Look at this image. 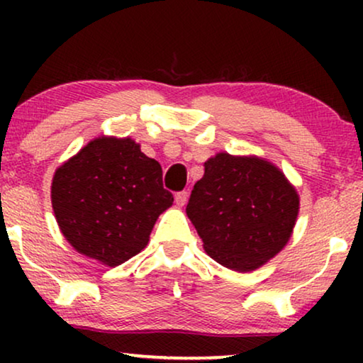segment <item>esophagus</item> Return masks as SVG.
<instances>
[{
  "label": "esophagus",
  "instance_id": "obj_1",
  "mask_svg": "<svg viewBox=\"0 0 363 363\" xmlns=\"http://www.w3.org/2000/svg\"><path fill=\"white\" fill-rule=\"evenodd\" d=\"M188 200V193L186 191H178L175 195V203L178 206H183Z\"/></svg>",
  "mask_w": 363,
  "mask_h": 363
}]
</instances>
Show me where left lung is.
I'll use <instances>...</instances> for the list:
<instances>
[{
	"label": "left lung",
	"instance_id": "1",
	"mask_svg": "<svg viewBox=\"0 0 363 363\" xmlns=\"http://www.w3.org/2000/svg\"><path fill=\"white\" fill-rule=\"evenodd\" d=\"M297 213L299 195L279 168L223 152L205 162L186 205L206 255L238 272L274 257L289 241Z\"/></svg>",
	"mask_w": 363,
	"mask_h": 363
}]
</instances>
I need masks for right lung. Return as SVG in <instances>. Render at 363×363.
<instances>
[{
  "label": "right lung",
  "mask_w": 363,
  "mask_h": 363,
  "mask_svg": "<svg viewBox=\"0 0 363 363\" xmlns=\"http://www.w3.org/2000/svg\"><path fill=\"white\" fill-rule=\"evenodd\" d=\"M51 201L69 245L113 267L147 246L173 195L163 188L160 163L135 140L99 137L57 168Z\"/></svg>",
  "instance_id": "1"
}]
</instances>
